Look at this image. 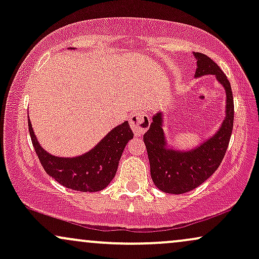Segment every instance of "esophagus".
<instances>
[{"mask_svg": "<svg viewBox=\"0 0 259 259\" xmlns=\"http://www.w3.org/2000/svg\"><path fill=\"white\" fill-rule=\"evenodd\" d=\"M151 120L145 112H135L130 117V126L136 136H141L150 126Z\"/></svg>", "mask_w": 259, "mask_h": 259, "instance_id": "esophagus-1", "label": "esophagus"}]
</instances>
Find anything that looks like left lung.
I'll return each instance as SVG.
<instances>
[{"mask_svg":"<svg viewBox=\"0 0 259 259\" xmlns=\"http://www.w3.org/2000/svg\"><path fill=\"white\" fill-rule=\"evenodd\" d=\"M197 61L196 78L214 75L225 90V117L214 135L197 147L179 151L168 146L163 130V113L152 118L150 129L145 133L144 142L150 160L151 178L160 191L180 195L191 191L204 183L221 165L230 141L234 124V100L230 82L221 68L208 56L194 52Z\"/></svg>","mask_w":259,"mask_h":259,"instance_id":"obj_1","label":"left lung"}]
</instances>
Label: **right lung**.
<instances>
[{
  "label": "right lung",
  "instance_id": "add662e5",
  "mask_svg": "<svg viewBox=\"0 0 259 259\" xmlns=\"http://www.w3.org/2000/svg\"><path fill=\"white\" fill-rule=\"evenodd\" d=\"M74 50V49H73ZM29 133L41 165L57 183L82 192H97L109 185L117 173L119 159L129 140L134 138L127 121L113 127L94 148L81 156L57 157L44 150L28 120Z\"/></svg>",
  "mask_w": 259,
  "mask_h": 259
}]
</instances>
